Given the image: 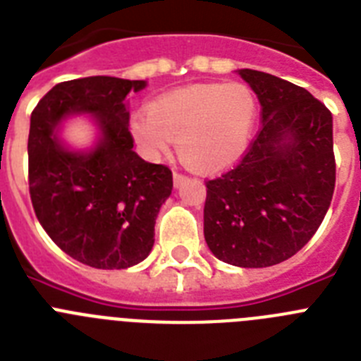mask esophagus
Returning a JSON list of instances; mask_svg holds the SVG:
<instances>
[{
	"label": "esophagus",
	"instance_id": "1",
	"mask_svg": "<svg viewBox=\"0 0 361 361\" xmlns=\"http://www.w3.org/2000/svg\"><path fill=\"white\" fill-rule=\"evenodd\" d=\"M184 180H186V175H183V173H173V184H175V188L180 186V184H183Z\"/></svg>",
	"mask_w": 361,
	"mask_h": 361
}]
</instances>
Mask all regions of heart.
<instances>
[{
  "label": "heart",
  "instance_id": "1",
  "mask_svg": "<svg viewBox=\"0 0 361 361\" xmlns=\"http://www.w3.org/2000/svg\"><path fill=\"white\" fill-rule=\"evenodd\" d=\"M258 117L257 95L244 82H206L153 99L133 114L130 133L148 159L178 155L191 170L215 173L240 161Z\"/></svg>",
  "mask_w": 361,
  "mask_h": 361
}]
</instances>
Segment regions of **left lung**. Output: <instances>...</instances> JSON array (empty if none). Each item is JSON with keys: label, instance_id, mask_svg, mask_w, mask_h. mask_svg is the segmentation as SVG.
Listing matches in <instances>:
<instances>
[{"label": "left lung", "instance_id": "obj_1", "mask_svg": "<svg viewBox=\"0 0 361 361\" xmlns=\"http://www.w3.org/2000/svg\"><path fill=\"white\" fill-rule=\"evenodd\" d=\"M237 73L262 106V128L233 170L206 183L204 238L219 260L269 267L320 228L336 180L333 116L305 88L258 70Z\"/></svg>", "mask_w": 361, "mask_h": 361}]
</instances>
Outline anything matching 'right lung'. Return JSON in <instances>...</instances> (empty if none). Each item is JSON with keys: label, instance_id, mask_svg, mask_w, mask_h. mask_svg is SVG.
Wrapping results in <instances>:
<instances>
[{"label": "right lung", "instance_id": "obj_1", "mask_svg": "<svg viewBox=\"0 0 361 361\" xmlns=\"http://www.w3.org/2000/svg\"><path fill=\"white\" fill-rule=\"evenodd\" d=\"M146 81L94 75L59 82L30 117L28 186L39 224L66 255L95 269L142 262L155 219L171 195L170 168L133 152L126 95ZM88 115L98 139L72 149L59 135L68 116Z\"/></svg>", "mask_w": 361, "mask_h": 361}]
</instances>
